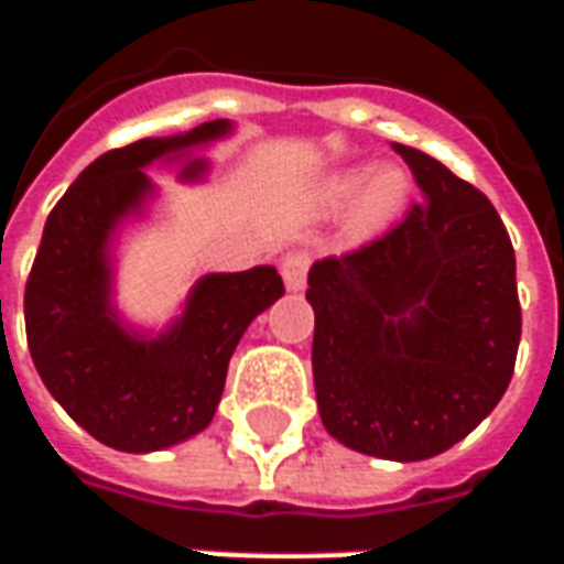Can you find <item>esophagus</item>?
I'll return each mask as SVG.
<instances>
[{
    "label": "esophagus",
    "mask_w": 564,
    "mask_h": 564,
    "mask_svg": "<svg viewBox=\"0 0 564 564\" xmlns=\"http://www.w3.org/2000/svg\"><path fill=\"white\" fill-rule=\"evenodd\" d=\"M307 253L302 250H295V253H286L281 259V274H283V283H286V290L290 293H299V290H305V281H307Z\"/></svg>",
    "instance_id": "obj_1"
}]
</instances>
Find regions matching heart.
I'll return each instance as SVG.
<instances>
[{"label": "heart", "instance_id": "obj_1", "mask_svg": "<svg viewBox=\"0 0 564 564\" xmlns=\"http://www.w3.org/2000/svg\"><path fill=\"white\" fill-rule=\"evenodd\" d=\"M408 174L399 165H347L326 174L314 193V205L323 214H338L347 204V229L354 238H375L390 226L408 205Z\"/></svg>", "mask_w": 564, "mask_h": 564}]
</instances>
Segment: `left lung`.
Segmentation results:
<instances>
[{"label": "left lung", "mask_w": 564, "mask_h": 564, "mask_svg": "<svg viewBox=\"0 0 564 564\" xmlns=\"http://www.w3.org/2000/svg\"><path fill=\"white\" fill-rule=\"evenodd\" d=\"M423 202L395 229L307 271L319 420L392 462L444 453L492 414L520 347L517 259L492 202L408 144Z\"/></svg>", "instance_id": "obj_1"}]
</instances>
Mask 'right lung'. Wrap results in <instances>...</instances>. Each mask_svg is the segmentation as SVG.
Segmentation results:
<instances>
[{"mask_svg": "<svg viewBox=\"0 0 564 564\" xmlns=\"http://www.w3.org/2000/svg\"><path fill=\"white\" fill-rule=\"evenodd\" d=\"M229 120L141 139L90 162L44 223L23 314L32 362L47 392L96 441L153 453L198 435L214 420L226 368L245 329L283 295L274 265L205 274L162 332H141L115 305V245L148 210L153 162H181L198 181V148L226 139Z\"/></svg>", "mask_w": 564, "mask_h": 564, "instance_id": "obj_1", "label": "right lung"}]
</instances>
